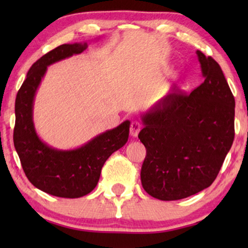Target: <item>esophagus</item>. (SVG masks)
<instances>
[{
    "label": "esophagus",
    "instance_id": "1",
    "mask_svg": "<svg viewBox=\"0 0 248 248\" xmlns=\"http://www.w3.org/2000/svg\"><path fill=\"white\" fill-rule=\"evenodd\" d=\"M141 127H142V125L139 123V122H137V121L132 122L131 126H130V133H131L132 137H133V138L138 137L139 132L141 131Z\"/></svg>",
    "mask_w": 248,
    "mask_h": 248
}]
</instances>
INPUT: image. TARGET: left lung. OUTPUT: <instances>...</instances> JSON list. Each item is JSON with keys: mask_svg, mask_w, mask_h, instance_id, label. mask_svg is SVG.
I'll list each match as a JSON object with an SVG mask.
<instances>
[{"mask_svg": "<svg viewBox=\"0 0 248 248\" xmlns=\"http://www.w3.org/2000/svg\"><path fill=\"white\" fill-rule=\"evenodd\" d=\"M204 81L191 93L174 89L142 115L147 149L141 183L162 201L188 198L218 176L235 138V98L221 67L196 50Z\"/></svg>", "mask_w": 248, "mask_h": 248, "instance_id": "8db88e82", "label": "left lung"}]
</instances>
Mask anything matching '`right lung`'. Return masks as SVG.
Here are the masks:
<instances>
[{
  "label": "right lung",
  "instance_id": "1",
  "mask_svg": "<svg viewBox=\"0 0 248 248\" xmlns=\"http://www.w3.org/2000/svg\"><path fill=\"white\" fill-rule=\"evenodd\" d=\"M87 47V43L64 44L40 57L29 69L16 98L13 142L23 171L35 187L59 198L89 194L97 186L105 161L126 143L130 132V121H125L74 150L50 148L37 135L32 122L33 98L47 66L82 53Z\"/></svg>",
  "mask_w": 248,
  "mask_h": 248
}]
</instances>
